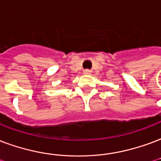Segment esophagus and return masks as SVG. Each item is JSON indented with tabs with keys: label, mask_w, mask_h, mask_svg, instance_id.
I'll use <instances>...</instances> for the list:
<instances>
[{
	"label": "esophagus",
	"mask_w": 161,
	"mask_h": 161,
	"mask_svg": "<svg viewBox=\"0 0 161 161\" xmlns=\"http://www.w3.org/2000/svg\"><path fill=\"white\" fill-rule=\"evenodd\" d=\"M84 74H90V73H91V71L89 70V69H86V70H84Z\"/></svg>",
	"instance_id": "34e87169"
}]
</instances>
